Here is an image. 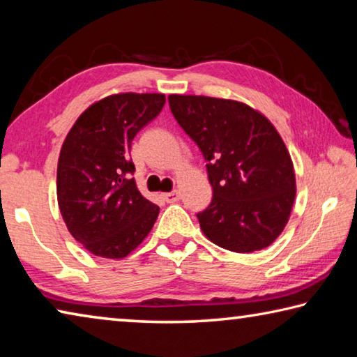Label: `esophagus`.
Here are the masks:
<instances>
[{"label": "esophagus", "instance_id": "obj_1", "mask_svg": "<svg viewBox=\"0 0 357 357\" xmlns=\"http://www.w3.org/2000/svg\"><path fill=\"white\" fill-rule=\"evenodd\" d=\"M179 198H181V195H179V192H170V193H165L164 195V200L167 202V203H176V202H179Z\"/></svg>", "mask_w": 357, "mask_h": 357}]
</instances>
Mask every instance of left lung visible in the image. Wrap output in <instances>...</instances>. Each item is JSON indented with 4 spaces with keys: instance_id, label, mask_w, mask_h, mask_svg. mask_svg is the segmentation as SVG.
<instances>
[{
    "instance_id": "obj_1",
    "label": "left lung",
    "mask_w": 357,
    "mask_h": 357,
    "mask_svg": "<svg viewBox=\"0 0 357 357\" xmlns=\"http://www.w3.org/2000/svg\"><path fill=\"white\" fill-rule=\"evenodd\" d=\"M173 116L208 162L213 202L200 228L222 249H266L288 223L296 197L291 155L273 123L255 108L208 96H168Z\"/></svg>"
}]
</instances>
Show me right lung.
Segmentation results:
<instances>
[{"mask_svg": "<svg viewBox=\"0 0 357 357\" xmlns=\"http://www.w3.org/2000/svg\"><path fill=\"white\" fill-rule=\"evenodd\" d=\"M165 94L119 93L94 102L72 126L56 172L58 206L69 233L96 257H128L148 236L159 206L137 189L130 146L160 113Z\"/></svg>", "mask_w": 357, "mask_h": 357, "instance_id": "add662e5", "label": "right lung"}]
</instances>
